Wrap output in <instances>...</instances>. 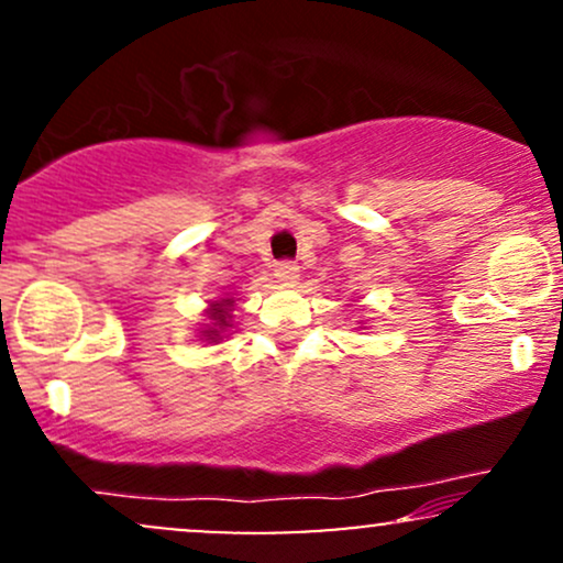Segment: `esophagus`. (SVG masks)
I'll return each mask as SVG.
<instances>
[{
	"label": "esophagus",
	"instance_id": "34e87169",
	"mask_svg": "<svg viewBox=\"0 0 563 563\" xmlns=\"http://www.w3.org/2000/svg\"><path fill=\"white\" fill-rule=\"evenodd\" d=\"M275 277H277V283H283V286H296V283H299V267H296L294 262L277 264Z\"/></svg>",
	"mask_w": 563,
	"mask_h": 563
}]
</instances>
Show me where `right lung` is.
<instances>
[{"instance_id": "right-lung-1", "label": "right lung", "mask_w": 563, "mask_h": 563, "mask_svg": "<svg viewBox=\"0 0 563 563\" xmlns=\"http://www.w3.org/2000/svg\"><path fill=\"white\" fill-rule=\"evenodd\" d=\"M235 296L224 294L219 296V299L209 301V307L203 309L206 320L198 325V341H209V344H219L222 339H228L230 333H235L232 328H235Z\"/></svg>"}]
</instances>
